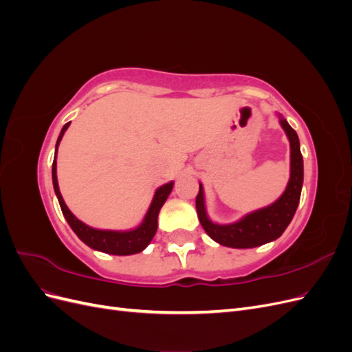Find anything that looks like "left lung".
Returning <instances> with one entry per match:
<instances>
[{
	"instance_id": "1",
	"label": "left lung",
	"mask_w": 352,
	"mask_h": 352,
	"mask_svg": "<svg viewBox=\"0 0 352 352\" xmlns=\"http://www.w3.org/2000/svg\"><path fill=\"white\" fill-rule=\"evenodd\" d=\"M279 116V123L285 131L291 146V175L283 194L273 204L255 210L245 214L242 219L228 225L212 221L206 208L204 188L199 184V192L197 195V212L201 226L207 235L220 245L230 248H255L278 239L295 214L300 204L301 189L304 182V162L300 150V140L283 117Z\"/></svg>"
}]
</instances>
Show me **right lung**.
Instances as JSON below:
<instances>
[{"instance_id": "right-lung-1", "label": "right lung", "mask_w": 352, "mask_h": 352, "mask_svg": "<svg viewBox=\"0 0 352 352\" xmlns=\"http://www.w3.org/2000/svg\"><path fill=\"white\" fill-rule=\"evenodd\" d=\"M70 126V122L63 126V129L58 135V140L56 144V153H54V162H52V185H54V192L57 195V199L60 202V207L63 211V216L67 220L69 226L72 230L76 233L78 238L87 243L89 248L97 250L105 254H113V255H132L144 251L150 242L153 241L155 232H157V220H158V212L162 210L163 204L166 202L167 197L170 195L173 189V182L164 184L163 186L157 188L155 194L153 197V201L148 208L146 214L144 216L141 225H138L133 229L129 230H109V229H95L88 225H85L80 221L66 206L65 199L61 197L60 188H58V180H57V151L58 145L63 135L67 131Z\"/></svg>"}]
</instances>
